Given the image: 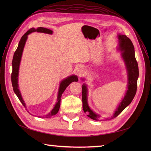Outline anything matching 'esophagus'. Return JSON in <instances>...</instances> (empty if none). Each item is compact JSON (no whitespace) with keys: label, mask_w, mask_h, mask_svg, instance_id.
Here are the masks:
<instances>
[{"label":"esophagus","mask_w":151,"mask_h":151,"mask_svg":"<svg viewBox=\"0 0 151 151\" xmlns=\"http://www.w3.org/2000/svg\"><path fill=\"white\" fill-rule=\"evenodd\" d=\"M85 72V69L84 67H79L78 69H77V74H78L79 76H81L84 74V72Z\"/></svg>","instance_id":"1"}]
</instances>
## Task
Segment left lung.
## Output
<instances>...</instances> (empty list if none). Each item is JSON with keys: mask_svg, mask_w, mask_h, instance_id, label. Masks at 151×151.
Segmentation results:
<instances>
[{"mask_svg": "<svg viewBox=\"0 0 151 151\" xmlns=\"http://www.w3.org/2000/svg\"><path fill=\"white\" fill-rule=\"evenodd\" d=\"M118 47L117 50L121 52V57L125 63L127 72V90L124 97L118 104L113 116L105 120H111L116 117L127 106L131 103L136 94L137 88V79L139 77V67L135 59V50L132 41L125 35H118ZM83 79V81H84ZM83 91V108L85 113L91 119L96 121H101V116L95 113L89 107L88 102V88L86 84L84 83L82 88Z\"/></svg>", "mask_w": 151, "mask_h": 151, "instance_id": "8db88e82", "label": "left lung"}]
</instances>
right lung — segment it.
Segmentation results:
<instances>
[{"instance_id": "add662e5", "label": "right lung", "mask_w": 151, "mask_h": 151, "mask_svg": "<svg viewBox=\"0 0 151 151\" xmlns=\"http://www.w3.org/2000/svg\"><path fill=\"white\" fill-rule=\"evenodd\" d=\"M36 31L38 32V33H43L49 34V35L53 34V31L47 28H42V27H39V28L36 29L32 28L30 29H29L21 37L19 42V45H18V47L16 50V52H14V54L12 62V72L11 74V81H12L13 90L14 91V93L16 94L17 98H19L20 101L22 104H23V106L25 108H26V104L24 103L23 99L22 98V96L19 88V84H18L19 70V66H20L22 52H23V50L25 46L26 40L28 39V36L30 33H33V32H36ZM74 81L76 82L78 81V78H77V76L76 75H72L70 76H68L64 79H63L60 82V85H59V89L58 91L57 100V102L55 104L53 108L52 109L51 111H50L49 113L47 114L46 115L38 116V117L48 118L55 115H56V114L58 113L59 108H60V100H61V96H62V93L64 92V91L67 88V86H68V85H69L71 83H72V82H74Z\"/></svg>"}]
</instances>
